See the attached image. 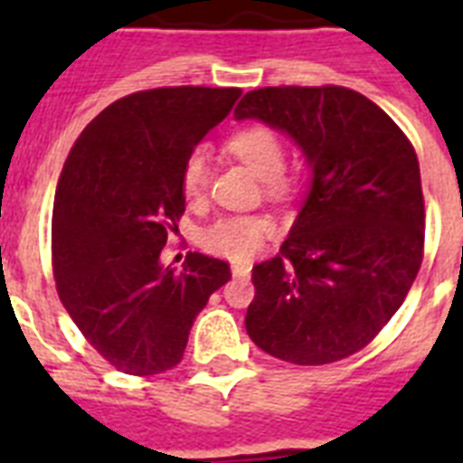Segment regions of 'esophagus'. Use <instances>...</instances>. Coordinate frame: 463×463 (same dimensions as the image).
Segmentation results:
<instances>
[{"instance_id":"obj_1","label":"esophagus","mask_w":463,"mask_h":463,"mask_svg":"<svg viewBox=\"0 0 463 463\" xmlns=\"http://www.w3.org/2000/svg\"><path fill=\"white\" fill-rule=\"evenodd\" d=\"M231 271H232V276H250V271H252V264H250V261H232Z\"/></svg>"}]
</instances>
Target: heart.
Here are the masks:
<instances>
[{
	"mask_svg": "<svg viewBox=\"0 0 463 463\" xmlns=\"http://www.w3.org/2000/svg\"><path fill=\"white\" fill-rule=\"evenodd\" d=\"M228 148L242 165L261 182H279L283 170V144L269 127H247L228 141ZM211 160L203 148H196L182 165V192L187 199H202L209 187ZM274 232V221L264 216H223L202 235L206 250L231 260H250Z\"/></svg>",
	"mask_w": 463,
	"mask_h": 463,
	"instance_id": "1",
	"label": "heart"
}]
</instances>
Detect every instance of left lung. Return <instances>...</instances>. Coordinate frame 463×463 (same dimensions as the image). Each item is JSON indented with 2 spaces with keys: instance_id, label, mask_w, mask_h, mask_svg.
I'll use <instances>...</instances> for the list:
<instances>
[{
  "instance_id": "1",
  "label": "left lung",
  "mask_w": 463,
  "mask_h": 463,
  "mask_svg": "<svg viewBox=\"0 0 463 463\" xmlns=\"http://www.w3.org/2000/svg\"><path fill=\"white\" fill-rule=\"evenodd\" d=\"M235 119L290 137L312 175L281 254L252 269L247 334L296 365L348 358L402 307L423 261L416 151L387 112L338 86L250 90Z\"/></svg>"
}]
</instances>
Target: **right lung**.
I'll return each mask as SVG.
<instances>
[{"label": "right lung", "instance_id": "1", "mask_svg": "<svg viewBox=\"0 0 463 463\" xmlns=\"http://www.w3.org/2000/svg\"><path fill=\"white\" fill-rule=\"evenodd\" d=\"M240 89L177 86L132 93L81 132L52 206L57 293L89 344L127 374H158L184 355L189 329L231 279L223 260L160 261L184 213L182 165L221 125Z\"/></svg>", "mask_w": 463, "mask_h": 463}]
</instances>
